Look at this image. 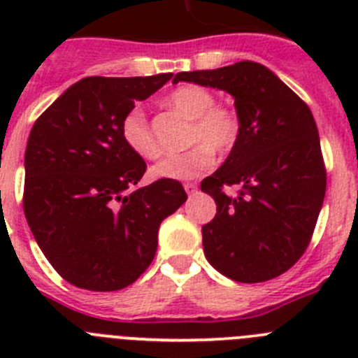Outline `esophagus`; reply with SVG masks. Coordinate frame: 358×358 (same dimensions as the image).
Instances as JSON below:
<instances>
[{
    "label": "esophagus",
    "mask_w": 358,
    "mask_h": 358,
    "mask_svg": "<svg viewBox=\"0 0 358 358\" xmlns=\"http://www.w3.org/2000/svg\"><path fill=\"white\" fill-rule=\"evenodd\" d=\"M185 189H186V194H188L189 197H192V195L197 194V185H194V182H186Z\"/></svg>",
    "instance_id": "34e87169"
}]
</instances>
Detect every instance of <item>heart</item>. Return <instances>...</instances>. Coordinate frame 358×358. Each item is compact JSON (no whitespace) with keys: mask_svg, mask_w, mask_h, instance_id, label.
<instances>
[{"mask_svg":"<svg viewBox=\"0 0 358 358\" xmlns=\"http://www.w3.org/2000/svg\"><path fill=\"white\" fill-rule=\"evenodd\" d=\"M164 106L189 122L186 143L188 150L159 161L150 169L152 177L186 181L206 173L215 164V152L227 154L240 138V116L235 107L215 103V94L201 85L186 84L164 98ZM120 134L125 147L141 159H156L161 147L147 116L140 109H131L120 123Z\"/></svg>","mask_w":358,"mask_h":358,"instance_id":"b5f03b06","label":"heart"}]
</instances>
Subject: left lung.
Returning <instances> with one entry per match:
<instances>
[{"label":"left lung","mask_w":358,"mask_h":358,"mask_svg":"<svg viewBox=\"0 0 358 358\" xmlns=\"http://www.w3.org/2000/svg\"><path fill=\"white\" fill-rule=\"evenodd\" d=\"M177 82L217 87L235 98L240 138L201 189L217 202L202 245L218 273L240 283L273 280L308 248L327 170L312 110L271 69L252 61L182 71ZM238 185L239 194L225 188Z\"/></svg>","instance_id":"8db88e82"}]
</instances>
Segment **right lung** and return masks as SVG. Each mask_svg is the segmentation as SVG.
<instances>
[{
  "mask_svg": "<svg viewBox=\"0 0 358 358\" xmlns=\"http://www.w3.org/2000/svg\"><path fill=\"white\" fill-rule=\"evenodd\" d=\"M170 78H82L31 127L24 217L53 268L78 289L113 292L134 283L154 260L159 224L186 201L173 179L131 189L147 164L120 134L136 100Z\"/></svg>",
  "mask_w": 358,
  "mask_h": 358,
  "instance_id": "add662e5",
  "label": "right lung"
}]
</instances>
